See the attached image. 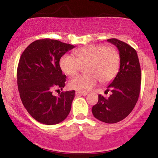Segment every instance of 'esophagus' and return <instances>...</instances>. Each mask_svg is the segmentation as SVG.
Returning <instances> with one entry per match:
<instances>
[{
    "instance_id": "obj_1",
    "label": "esophagus",
    "mask_w": 158,
    "mask_h": 158,
    "mask_svg": "<svg viewBox=\"0 0 158 158\" xmlns=\"http://www.w3.org/2000/svg\"><path fill=\"white\" fill-rule=\"evenodd\" d=\"M76 95L77 96H86L87 93L86 92H81V91H79V90H77V91H76Z\"/></svg>"
}]
</instances>
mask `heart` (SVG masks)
<instances>
[{
	"mask_svg": "<svg viewBox=\"0 0 158 158\" xmlns=\"http://www.w3.org/2000/svg\"><path fill=\"white\" fill-rule=\"evenodd\" d=\"M76 58L69 54L61 56L59 66L65 74L74 75L85 66L86 74L77 75L69 81V86L81 92L88 91L100 80L107 82L115 77L119 67V56L113 47L102 45L77 49Z\"/></svg>",
	"mask_w": 158,
	"mask_h": 158,
	"instance_id": "1",
	"label": "heart"
}]
</instances>
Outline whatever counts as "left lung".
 I'll return each mask as SVG.
<instances>
[{"mask_svg": "<svg viewBox=\"0 0 158 158\" xmlns=\"http://www.w3.org/2000/svg\"><path fill=\"white\" fill-rule=\"evenodd\" d=\"M107 41L115 45L119 52L120 67L112 82L107 87L111 94L106 99L99 95L97 104L92 108L95 118L106 123L123 120L135 108L140 90L141 70L136 50L130 45L116 39Z\"/></svg>", "mask_w": 158, "mask_h": 158, "instance_id": "1", "label": "left lung"}]
</instances>
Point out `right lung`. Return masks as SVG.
<instances>
[{"instance_id": "add662e5", "label": "right lung", "mask_w": 158, "mask_h": 158, "mask_svg": "<svg viewBox=\"0 0 158 158\" xmlns=\"http://www.w3.org/2000/svg\"><path fill=\"white\" fill-rule=\"evenodd\" d=\"M73 45L58 40H36L20 58L17 82L21 102L27 112L38 122L56 125L66 119L75 97V90L52 95V90L65 85L66 76L59 66L61 56Z\"/></svg>"}]
</instances>
